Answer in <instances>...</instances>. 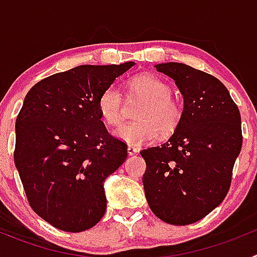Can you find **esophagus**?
I'll return each mask as SVG.
<instances>
[{
	"mask_svg": "<svg viewBox=\"0 0 257 257\" xmlns=\"http://www.w3.org/2000/svg\"><path fill=\"white\" fill-rule=\"evenodd\" d=\"M127 153H128V156H134V154L138 153V148L134 147V145H128L127 147Z\"/></svg>",
	"mask_w": 257,
	"mask_h": 257,
	"instance_id": "esophagus-1",
	"label": "esophagus"
}]
</instances>
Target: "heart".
I'll use <instances>...</instances> for the list:
<instances>
[{
  "label": "heart",
  "mask_w": 257,
  "mask_h": 257,
  "mask_svg": "<svg viewBox=\"0 0 257 257\" xmlns=\"http://www.w3.org/2000/svg\"><path fill=\"white\" fill-rule=\"evenodd\" d=\"M131 91L144 97L138 109L136 121L123 124L115 135L127 144L139 145L153 142L158 135H169L181 119V108L172 99L171 88L158 77L142 74L130 81ZM100 117L108 126H118L122 119V95L117 85L104 90L97 100Z\"/></svg>",
  "instance_id": "heart-1"
}]
</instances>
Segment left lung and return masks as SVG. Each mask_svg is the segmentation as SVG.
Listing matches in <instances>:
<instances>
[{"label": "left lung", "mask_w": 257, "mask_h": 257, "mask_svg": "<svg viewBox=\"0 0 257 257\" xmlns=\"http://www.w3.org/2000/svg\"><path fill=\"white\" fill-rule=\"evenodd\" d=\"M175 81L184 99L181 119L167 142L140 152L151 210L162 221L188 225L225 198L242 148L239 109L211 74L183 63L156 64Z\"/></svg>", "instance_id": "left-lung-1"}]
</instances>
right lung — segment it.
<instances>
[{
    "mask_svg": "<svg viewBox=\"0 0 257 257\" xmlns=\"http://www.w3.org/2000/svg\"><path fill=\"white\" fill-rule=\"evenodd\" d=\"M134 65H79L24 97L14 161L31 207L60 230H87L105 213L104 181L124 162L127 145L106 131L97 100Z\"/></svg>",
    "mask_w": 257,
    "mask_h": 257,
    "instance_id": "right-lung-1",
    "label": "right lung"
}]
</instances>
